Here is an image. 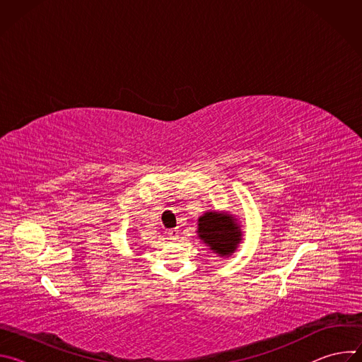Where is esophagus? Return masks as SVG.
I'll return each instance as SVG.
<instances>
[{
  "label": "esophagus",
  "mask_w": 362,
  "mask_h": 362,
  "mask_svg": "<svg viewBox=\"0 0 362 362\" xmlns=\"http://www.w3.org/2000/svg\"><path fill=\"white\" fill-rule=\"evenodd\" d=\"M168 236H169V239L176 240V239L179 238V230H177V229H170V230L168 232Z\"/></svg>",
  "instance_id": "esophagus-1"
}]
</instances>
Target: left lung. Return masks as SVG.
<instances>
[{"instance_id":"8db88e82","label":"left lung","mask_w":362,"mask_h":362,"mask_svg":"<svg viewBox=\"0 0 362 362\" xmlns=\"http://www.w3.org/2000/svg\"><path fill=\"white\" fill-rule=\"evenodd\" d=\"M197 235L219 256H230L242 240L236 218L219 212H206L197 219Z\"/></svg>"}]
</instances>
